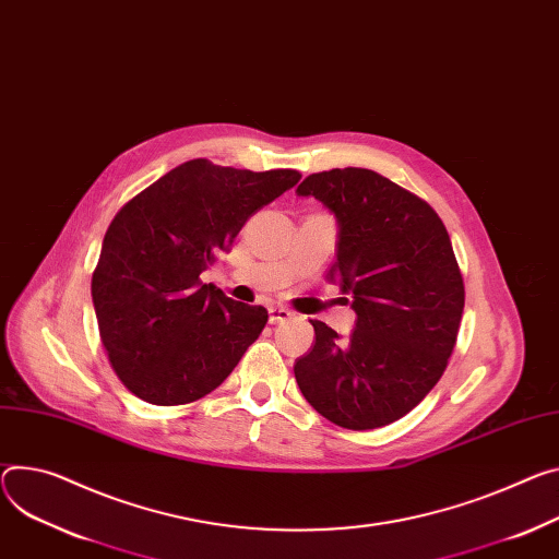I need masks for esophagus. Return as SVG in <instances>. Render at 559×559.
<instances>
[{
    "label": "esophagus",
    "mask_w": 559,
    "mask_h": 559,
    "mask_svg": "<svg viewBox=\"0 0 559 559\" xmlns=\"http://www.w3.org/2000/svg\"><path fill=\"white\" fill-rule=\"evenodd\" d=\"M289 317H292V312H289L287 308H283V306L270 310V323H283V321H287Z\"/></svg>",
    "instance_id": "1"
}]
</instances>
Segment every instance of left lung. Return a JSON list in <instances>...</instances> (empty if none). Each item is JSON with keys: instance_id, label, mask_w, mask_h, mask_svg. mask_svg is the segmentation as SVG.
I'll list each match as a JSON object with an SVG mask.
<instances>
[{"instance_id": "obj_1", "label": "left lung", "mask_w": 559, "mask_h": 559, "mask_svg": "<svg viewBox=\"0 0 559 559\" xmlns=\"http://www.w3.org/2000/svg\"><path fill=\"white\" fill-rule=\"evenodd\" d=\"M296 193L336 216L328 281L357 312L345 341L312 321L317 341L294 364L296 383L341 428L388 426L437 385L456 343L466 292L450 236L426 200L370 169L312 174Z\"/></svg>"}]
</instances>
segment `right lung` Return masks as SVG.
I'll use <instances>...</instances> for the list:
<instances>
[{"mask_svg":"<svg viewBox=\"0 0 559 559\" xmlns=\"http://www.w3.org/2000/svg\"><path fill=\"white\" fill-rule=\"evenodd\" d=\"M294 169L189 160L133 195L111 221L91 281L99 338L120 381L146 403L216 390L259 338L267 310L202 285L218 251L294 187Z\"/></svg>","mask_w":559,"mask_h":559,"instance_id":"right-lung-1","label":"right lung"}]
</instances>
